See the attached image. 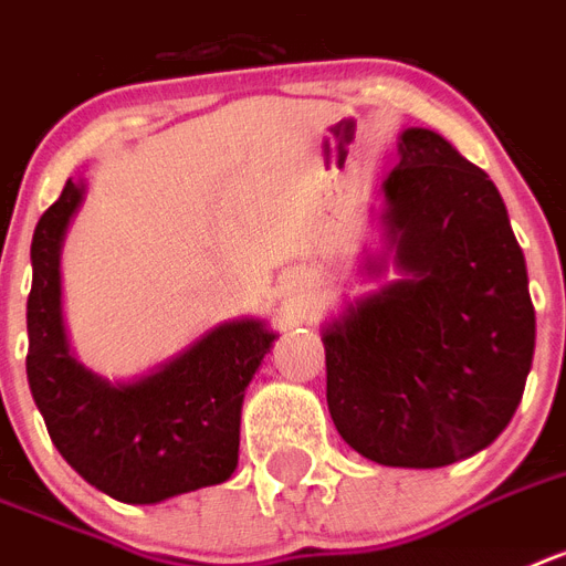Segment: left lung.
Segmentation results:
<instances>
[{"label":"left lung","mask_w":566,"mask_h":566,"mask_svg":"<svg viewBox=\"0 0 566 566\" xmlns=\"http://www.w3.org/2000/svg\"><path fill=\"white\" fill-rule=\"evenodd\" d=\"M398 154L380 218L401 279L325 328V395L360 457L444 468L512 421L535 355V307L489 174L424 127L403 130ZM366 268L384 273V259Z\"/></svg>","instance_id":"obj_1"}]
</instances>
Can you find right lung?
<instances>
[{"instance_id": "1", "label": "right lung", "mask_w": 566, "mask_h": 566, "mask_svg": "<svg viewBox=\"0 0 566 566\" xmlns=\"http://www.w3.org/2000/svg\"><path fill=\"white\" fill-rule=\"evenodd\" d=\"M84 191L69 179L31 241L25 371L45 430L77 474L122 503H163L227 482L238 468L243 389L275 334L261 319H232L130 384L84 369L60 314V247Z\"/></svg>"}]
</instances>
